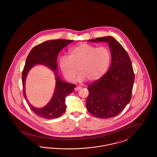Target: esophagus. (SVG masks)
I'll use <instances>...</instances> for the list:
<instances>
[{
    "mask_svg": "<svg viewBox=\"0 0 157 157\" xmlns=\"http://www.w3.org/2000/svg\"><path fill=\"white\" fill-rule=\"evenodd\" d=\"M81 88H82L81 86H76V87H75V90H81Z\"/></svg>",
    "mask_w": 157,
    "mask_h": 157,
    "instance_id": "1",
    "label": "esophagus"
}]
</instances>
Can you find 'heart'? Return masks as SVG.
Instances as JSON below:
<instances>
[{
	"mask_svg": "<svg viewBox=\"0 0 157 157\" xmlns=\"http://www.w3.org/2000/svg\"><path fill=\"white\" fill-rule=\"evenodd\" d=\"M111 62V53L105 46L97 48L86 43L76 45L69 50L68 57L59 59V67L64 77L70 82L74 81L78 75L80 81L88 79L97 82L107 72Z\"/></svg>",
	"mask_w": 157,
	"mask_h": 157,
	"instance_id": "obj_1",
	"label": "heart"
}]
</instances>
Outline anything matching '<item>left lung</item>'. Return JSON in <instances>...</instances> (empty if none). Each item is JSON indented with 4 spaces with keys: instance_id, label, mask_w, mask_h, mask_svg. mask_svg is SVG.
Returning <instances> with one entry per match:
<instances>
[{
    "instance_id": "left-lung-1",
    "label": "left lung",
    "mask_w": 157,
    "mask_h": 157,
    "mask_svg": "<svg viewBox=\"0 0 157 157\" xmlns=\"http://www.w3.org/2000/svg\"><path fill=\"white\" fill-rule=\"evenodd\" d=\"M88 42L108 43L112 59L105 75L88 85L86 108L98 118H113L124 109L131 99L135 80L131 60L123 46L112 36L98 37Z\"/></svg>"
}]
</instances>
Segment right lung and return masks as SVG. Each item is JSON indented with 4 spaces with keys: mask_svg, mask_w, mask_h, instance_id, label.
Segmentation results:
<instances>
[{
    "mask_svg": "<svg viewBox=\"0 0 157 157\" xmlns=\"http://www.w3.org/2000/svg\"><path fill=\"white\" fill-rule=\"evenodd\" d=\"M72 40L56 39L44 42L35 46L29 53L26 64L22 71L23 96L26 99L31 110L37 116L45 119L57 118L61 116L66 109L65 98L71 94L76 85L63 81L58 72L56 63L57 57L60 51L67 45L72 42ZM40 64L49 67L54 72L56 76V86L52 99L45 107L36 109L33 107L28 101L24 92V85L26 76L30 69L35 64Z\"/></svg>",
    "mask_w": 157,
    "mask_h": 157,
    "instance_id": "add662e5",
    "label": "right lung"
}]
</instances>
